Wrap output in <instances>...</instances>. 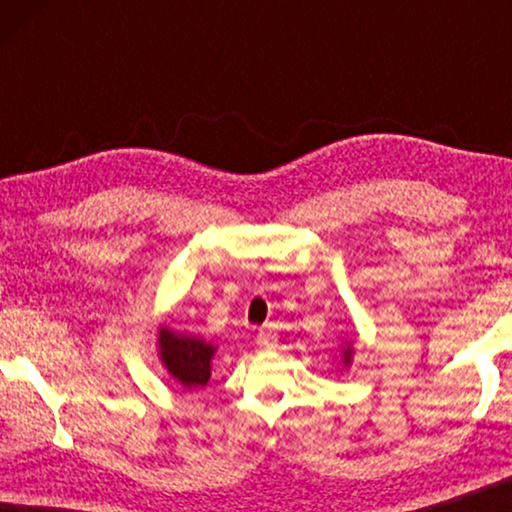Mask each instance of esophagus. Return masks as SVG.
I'll return each mask as SVG.
<instances>
[{"label":"esophagus","mask_w":512,"mask_h":512,"mask_svg":"<svg viewBox=\"0 0 512 512\" xmlns=\"http://www.w3.org/2000/svg\"><path fill=\"white\" fill-rule=\"evenodd\" d=\"M256 345L261 349H272L277 345V333L272 328H261L256 335Z\"/></svg>","instance_id":"34e87169"}]
</instances>
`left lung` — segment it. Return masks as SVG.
<instances>
[{
    "label": "left lung",
    "mask_w": 512,
    "mask_h": 512,
    "mask_svg": "<svg viewBox=\"0 0 512 512\" xmlns=\"http://www.w3.org/2000/svg\"><path fill=\"white\" fill-rule=\"evenodd\" d=\"M352 352H354V349L352 347H345V352H342V361H345V366H349V361H352Z\"/></svg>",
    "instance_id": "8db88e82"
}]
</instances>
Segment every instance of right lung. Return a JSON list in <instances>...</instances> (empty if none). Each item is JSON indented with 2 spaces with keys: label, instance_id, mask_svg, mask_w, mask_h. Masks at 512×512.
Segmentation results:
<instances>
[{
  "label": "right lung",
  "instance_id": "right-lung-1",
  "mask_svg": "<svg viewBox=\"0 0 512 512\" xmlns=\"http://www.w3.org/2000/svg\"><path fill=\"white\" fill-rule=\"evenodd\" d=\"M216 347L193 335L174 333L170 328L158 331V356L181 387H205L212 375V359Z\"/></svg>",
  "mask_w": 512,
  "mask_h": 512
}]
</instances>
